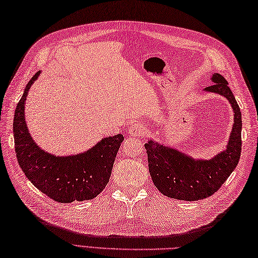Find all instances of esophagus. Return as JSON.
Wrapping results in <instances>:
<instances>
[{
    "instance_id": "34e87169",
    "label": "esophagus",
    "mask_w": 258,
    "mask_h": 258,
    "mask_svg": "<svg viewBox=\"0 0 258 258\" xmlns=\"http://www.w3.org/2000/svg\"><path fill=\"white\" fill-rule=\"evenodd\" d=\"M146 133H147V129L140 123H133L130 125L129 130H128V134L134 138L143 137L144 135H146Z\"/></svg>"
}]
</instances>
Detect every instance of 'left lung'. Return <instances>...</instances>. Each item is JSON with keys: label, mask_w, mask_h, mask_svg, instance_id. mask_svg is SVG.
Instances as JSON below:
<instances>
[{"label": "left lung", "mask_w": 258, "mask_h": 258, "mask_svg": "<svg viewBox=\"0 0 258 258\" xmlns=\"http://www.w3.org/2000/svg\"><path fill=\"white\" fill-rule=\"evenodd\" d=\"M212 85L205 92L219 94L229 100L233 109L234 123L227 147L209 160L194 159L176 149L149 140L147 150L149 172L155 187L174 199L195 202L211 196L234 171L241 156L242 115L228 82L221 74L211 77Z\"/></svg>", "instance_id": "left-lung-1"}]
</instances>
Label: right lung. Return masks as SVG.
I'll return each mask as SVG.
<instances>
[{"instance_id":"1","label":"right lung","mask_w":258,"mask_h":258,"mask_svg":"<svg viewBox=\"0 0 258 258\" xmlns=\"http://www.w3.org/2000/svg\"><path fill=\"white\" fill-rule=\"evenodd\" d=\"M37 72L18 102L13 122L15 152L26 177L54 202L69 204L95 198L108 184L122 135L107 137L85 152L56 156L42 150L31 138L25 120L28 91L38 79Z\"/></svg>"}]
</instances>
